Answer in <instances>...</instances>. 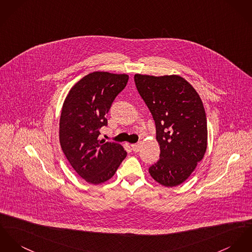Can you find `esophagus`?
<instances>
[{
  "mask_svg": "<svg viewBox=\"0 0 252 252\" xmlns=\"http://www.w3.org/2000/svg\"><path fill=\"white\" fill-rule=\"evenodd\" d=\"M131 149H132V151H133L134 153H138V152L140 151V149H141V144H140V143H138V144H132V145H131Z\"/></svg>",
  "mask_w": 252,
  "mask_h": 252,
  "instance_id": "obj_1",
  "label": "esophagus"
}]
</instances>
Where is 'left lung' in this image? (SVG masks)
I'll return each mask as SVG.
<instances>
[{"instance_id":"left-lung-1","label":"left lung","mask_w":252,"mask_h":252,"mask_svg":"<svg viewBox=\"0 0 252 252\" xmlns=\"http://www.w3.org/2000/svg\"><path fill=\"white\" fill-rule=\"evenodd\" d=\"M136 87L156 127L160 158L150 167L152 177L165 187L183 183L207 149V121L194 87L177 75L136 74Z\"/></svg>"}]
</instances>
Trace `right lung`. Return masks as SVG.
<instances>
[{
    "instance_id": "obj_1",
    "label": "right lung",
    "mask_w": 252,
    "mask_h": 252,
    "mask_svg": "<svg viewBox=\"0 0 252 252\" xmlns=\"http://www.w3.org/2000/svg\"><path fill=\"white\" fill-rule=\"evenodd\" d=\"M128 80L126 74L97 71L86 75L70 89L59 120L61 149L86 182L97 185L110 179L126 152L122 145L99 140L105 115Z\"/></svg>"
}]
</instances>
